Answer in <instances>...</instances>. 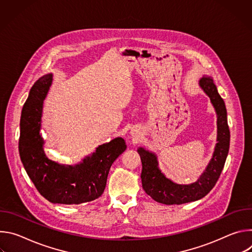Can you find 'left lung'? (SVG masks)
Masks as SVG:
<instances>
[{"mask_svg": "<svg viewBox=\"0 0 252 252\" xmlns=\"http://www.w3.org/2000/svg\"><path fill=\"white\" fill-rule=\"evenodd\" d=\"M199 85L210 97L217 111L219 142L215 146L213 157L208 166L198 181L191 185H176L172 183L158 169V160L154 154L142 148L137 150L142 163L140 174L142 188L147 194L159 203L169 205L183 204L202 198L213 189L223 169L230 140L225 104L210 77L201 78Z\"/></svg>", "mask_w": 252, "mask_h": 252, "instance_id": "1", "label": "left lung"}]
</instances>
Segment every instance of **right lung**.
Here are the masks:
<instances>
[{"instance_id": "1", "label": "right lung", "mask_w": 252, "mask_h": 252, "mask_svg": "<svg viewBox=\"0 0 252 252\" xmlns=\"http://www.w3.org/2000/svg\"><path fill=\"white\" fill-rule=\"evenodd\" d=\"M52 80V75H46L35 82L23 106L19 140L21 160L35 189L49 201L61 204L89 202L102 194L113 162L126 149V141L117 137L99 146L92 157L76 166L50 160L43 150L40 129L43 101Z\"/></svg>"}]
</instances>
